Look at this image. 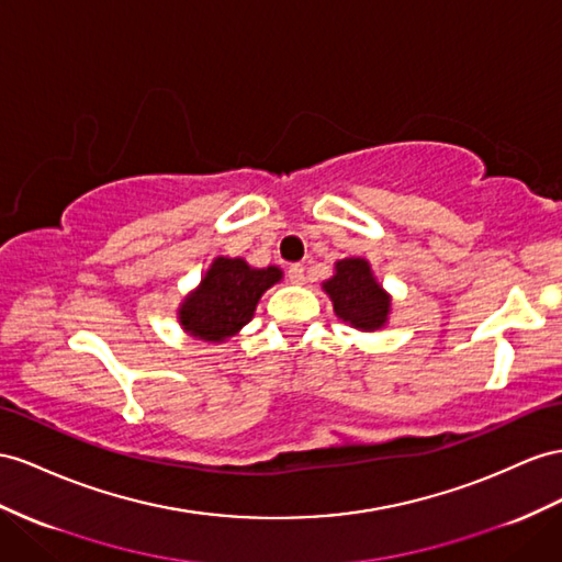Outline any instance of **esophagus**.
Segmentation results:
<instances>
[{"mask_svg": "<svg viewBox=\"0 0 562 562\" xmlns=\"http://www.w3.org/2000/svg\"><path fill=\"white\" fill-rule=\"evenodd\" d=\"M286 276H290V280L294 284H301V282H304V266H301V263L290 266V270H286Z\"/></svg>", "mask_w": 562, "mask_h": 562, "instance_id": "esophagus-1", "label": "esophagus"}]
</instances>
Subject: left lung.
Returning <instances> with one entry per match:
<instances>
[{"mask_svg": "<svg viewBox=\"0 0 562 562\" xmlns=\"http://www.w3.org/2000/svg\"><path fill=\"white\" fill-rule=\"evenodd\" d=\"M335 315L361 333H375L390 323L392 294L378 282L368 258L351 256L335 263L333 278L323 282Z\"/></svg>", "mask_w": 562, "mask_h": 562, "instance_id": "obj_1", "label": "left lung"}]
</instances>
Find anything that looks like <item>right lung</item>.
Returning <instances> with one entry per match:
<instances>
[{"label":"right lung","instance_id":"1","mask_svg":"<svg viewBox=\"0 0 562 562\" xmlns=\"http://www.w3.org/2000/svg\"><path fill=\"white\" fill-rule=\"evenodd\" d=\"M282 280V268H254L244 258L215 256L204 278L178 306V323L187 335L223 344L239 335L254 318L258 301Z\"/></svg>","mask_w":562,"mask_h":562}]
</instances>
